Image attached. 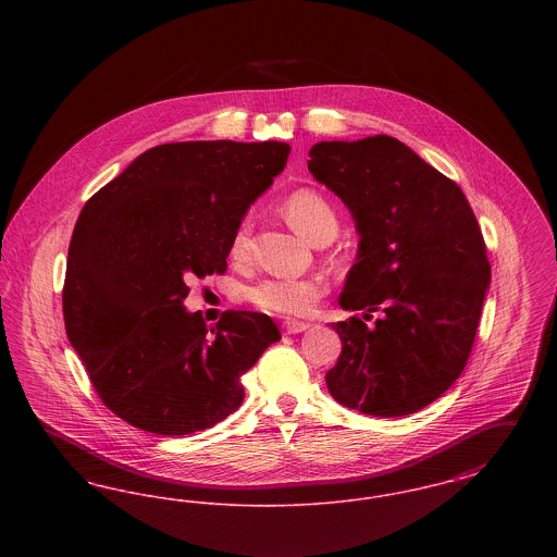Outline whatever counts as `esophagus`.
Masks as SVG:
<instances>
[{
    "instance_id": "obj_1",
    "label": "esophagus",
    "mask_w": 557,
    "mask_h": 557,
    "mask_svg": "<svg viewBox=\"0 0 557 557\" xmlns=\"http://www.w3.org/2000/svg\"><path fill=\"white\" fill-rule=\"evenodd\" d=\"M282 327H284L286 334H300V332H307L311 327V323L309 321H298V319H286Z\"/></svg>"
}]
</instances>
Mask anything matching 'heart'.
Returning <instances> with one entry per match:
<instances>
[{"instance_id": "obj_1", "label": "heart", "mask_w": 557, "mask_h": 557, "mask_svg": "<svg viewBox=\"0 0 557 557\" xmlns=\"http://www.w3.org/2000/svg\"><path fill=\"white\" fill-rule=\"evenodd\" d=\"M282 211L290 221L292 227L302 234L305 238L321 244L330 242L338 232V214L332 202L311 187H298L290 191L284 202ZM250 232L252 223L244 216L236 225L232 239H230V255L234 261H244L250 252ZM327 292V284L323 277L307 275V277H267L248 290V298L255 307L267 313L286 315V318H302L309 315L319 298Z\"/></svg>"}]
</instances>
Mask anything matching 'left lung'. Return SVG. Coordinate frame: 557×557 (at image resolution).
<instances>
[{
    "instance_id": "1",
    "label": "left lung",
    "mask_w": 557,
    "mask_h": 557,
    "mask_svg": "<svg viewBox=\"0 0 557 557\" xmlns=\"http://www.w3.org/2000/svg\"><path fill=\"white\" fill-rule=\"evenodd\" d=\"M309 171L357 223V263L341 307L382 311L332 323L343 341L330 395L375 418L416 413L466 368L491 284L476 216L461 187L391 135L319 141Z\"/></svg>"
}]
</instances>
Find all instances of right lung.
I'll return each instance as SVG.
<instances>
[{"label": "right lung", "mask_w": 557, "mask_h": 557, "mask_svg": "<svg viewBox=\"0 0 557 557\" xmlns=\"http://www.w3.org/2000/svg\"><path fill=\"white\" fill-rule=\"evenodd\" d=\"M282 141H177L146 150L83 207L62 313L98 397L127 424L182 436L225 420L280 330L225 311L209 327L184 307L194 277L225 273L248 207L286 166Z\"/></svg>", "instance_id": "add662e5"}]
</instances>
